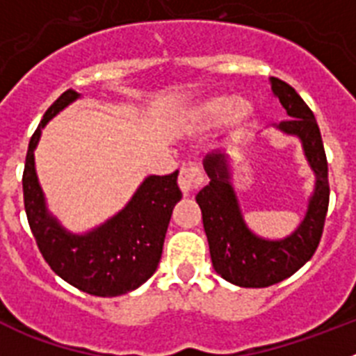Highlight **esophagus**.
<instances>
[{"mask_svg": "<svg viewBox=\"0 0 356 356\" xmlns=\"http://www.w3.org/2000/svg\"><path fill=\"white\" fill-rule=\"evenodd\" d=\"M203 184V172L197 165L194 163H187L184 168L180 169V176H178V185H180L181 193L184 194H191L194 191L201 187Z\"/></svg>", "mask_w": 356, "mask_h": 356, "instance_id": "34e87169", "label": "esophagus"}]
</instances>
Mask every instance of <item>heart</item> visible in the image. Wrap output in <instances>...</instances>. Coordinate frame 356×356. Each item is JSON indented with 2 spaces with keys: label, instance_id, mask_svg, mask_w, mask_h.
<instances>
[{
  "label": "heart",
  "instance_id": "obj_1",
  "mask_svg": "<svg viewBox=\"0 0 356 356\" xmlns=\"http://www.w3.org/2000/svg\"><path fill=\"white\" fill-rule=\"evenodd\" d=\"M254 114V108L248 99H232L228 96H217L205 102L197 108L196 115L201 124L213 127L219 122L226 121L232 124V128H244L251 121Z\"/></svg>",
  "mask_w": 356,
  "mask_h": 356
}]
</instances>
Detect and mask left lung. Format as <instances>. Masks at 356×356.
<instances>
[{"label":"left lung","instance_id":"8db88e82","mask_svg":"<svg viewBox=\"0 0 356 356\" xmlns=\"http://www.w3.org/2000/svg\"><path fill=\"white\" fill-rule=\"evenodd\" d=\"M271 85L291 115L278 128L301 139L308 163L316 172V191L300 228L284 241H266L251 234L242 219L234 187L229 185L228 156L221 151L207 156L203 165L210 184L201 188L196 201L209 238L210 259L217 275L238 287H269L294 275L316 253L328 212V162L314 112L284 80L273 76Z\"/></svg>","mask_w":356,"mask_h":356}]
</instances>
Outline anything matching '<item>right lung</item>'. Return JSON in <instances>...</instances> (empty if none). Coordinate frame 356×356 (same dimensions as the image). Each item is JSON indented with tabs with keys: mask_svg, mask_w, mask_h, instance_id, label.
Masks as SVG:
<instances>
[{
	"mask_svg": "<svg viewBox=\"0 0 356 356\" xmlns=\"http://www.w3.org/2000/svg\"><path fill=\"white\" fill-rule=\"evenodd\" d=\"M76 97V90H65L31 135L23 171L24 210L37 248L56 275L87 294L114 298L135 291L156 271L172 209L181 200L178 171L147 176L130 203L99 228L87 235L67 234L46 212L33 149L44 124Z\"/></svg>",
	"mask_w": 356,
	"mask_h": 356,
	"instance_id": "add662e5",
	"label": "right lung"
}]
</instances>
